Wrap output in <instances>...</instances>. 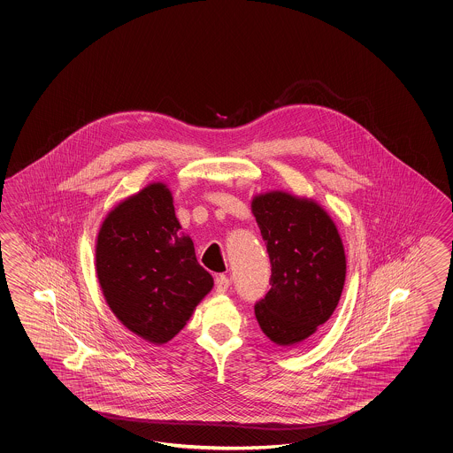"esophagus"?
<instances>
[{
	"label": "esophagus",
	"instance_id": "esophagus-1",
	"mask_svg": "<svg viewBox=\"0 0 453 453\" xmlns=\"http://www.w3.org/2000/svg\"><path fill=\"white\" fill-rule=\"evenodd\" d=\"M231 287V280L226 275H219L216 278V291L218 293H226Z\"/></svg>",
	"mask_w": 453,
	"mask_h": 453
}]
</instances>
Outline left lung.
<instances>
[{
  "label": "left lung",
  "mask_w": 453,
  "mask_h": 453,
  "mask_svg": "<svg viewBox=\"0 0 453 453\" xmlns=\"http://www.w3.org/2000/svg\"><path fill=\"white\" fill-rule=\"evenodd\" d=\"M272 264L270 291L255 304L266 337L281 347L306 341L337 308L345 281L342 239L312 199L283 191L252 201Z\"/></svg>",
  "instance_id": "obj_1"
}]
</instances>
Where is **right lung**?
Segmentation results:
<instances>
[{
  "label": "right lung",
  "mask_w": 453,
  "mask_h": 453,
  "mask_svg": "<svg viewBox=\"0 0 453 453\" xmlns=\"http://www.w3.org/2000/svg\"><path fill=\"white\" fill-rule=\"evenodd\" d=\"M180 229L170 189L152 183L111 211L96 242L108 306L129 331L157 345L185 327L214 285Z\"/></svg>",
  "instance_id": "right-lung-1"
}]
</instances>
